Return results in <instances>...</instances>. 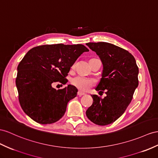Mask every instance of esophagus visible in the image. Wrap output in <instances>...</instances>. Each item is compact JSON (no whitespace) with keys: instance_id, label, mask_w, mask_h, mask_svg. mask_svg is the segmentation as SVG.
Returning a JSON list of instances; mask_svg holds the SVG:
<instances>
[{"instance_id":"1","label":"esophagus","mask_w":158,"mask_h":158,"mask_svg":"<svg viewBox=\"0 0 158 158\" xmlns=\"http://www.w3.org/2000/svg\"><path fill=\"white\" fill-rule=\"evenodd\" d=\"M85 95V93H83V92H82V91H79L77 92V95L79 96V97L82 96V95Z\"/></svg>"}]
</instances>
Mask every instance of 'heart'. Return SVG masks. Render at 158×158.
<instances>
[{
    "instance_id": "b5f03b06",
    "label": "heart",
    "mask_w": 158,
    "mask_h": 158,
    "mask_svg": "<svg viewBox=\"0 0 158 158\" xmlns=\"http://www.w3.org/2000/svg\"><path fill=\"white\" fill-rule=\"evenodd\" d=\"M71 83L73 85L77 88L78 89L83 91H86L95 85L96 81L94 79L86 77L77 76L73 78L71 81Z\"/></svg>"
}]
</instances>
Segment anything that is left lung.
<instances>
[{"mask_svg":"<svg viewBox=\"0 0 158 158\" xmlns=\"http://www.w3.org/2000/svg\"><path fill=\"white\" fill-rule=\"evenodd\" d=\"M86 44L99 55L103 65L102 77L95 89H106L107 95L103 99L92 95L94 102L86 115L95 124L107 125L122 115L131 102L139 83L138 67L134 56L119 47L106 42Z\"/></svg>","mask_w":158,"mask_h":158,"instance_id":"obj_1","label":"left lung"}]
</instances>
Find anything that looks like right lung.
I'll list each match as a JSON object with an SVG mask.
<instances>
[{"mask_svg":"<svg viewBox=\"0 0 158 158\" xmlns=\"http://www.w3.org/2000/svg\"><path fill=\"white\" fill-rule=\"evenodd\" d=\"M83 44H44L27 52L17 67L16 85L23 110L36 122L53 123L66 111L77 89L69 85L56 90L55 83L66 84L71 67L84 52Z\"/></svg>","mask_w":158,"mask_h":158,"instance_id":"right-lung-1","label":"right lung"}]
</instances>
